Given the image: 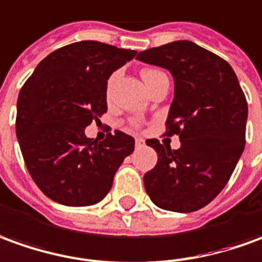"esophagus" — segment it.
Masks as SVG:
<instances>
[{
    "mask_svg": "<svg viewBox=\"0 0 262 262\" xmlns=\"http://www.w3.org/2000/svg\"><path fill=\"white\" fill-rule=\"evenodd\" d=\"M144 144H145V141H144L142 138H135V147H137V148H142Z\"/></svg>",
    "mask_w": 262,
    "mask_h": 262,
    "instance_id": "1",
    "label": "esophagus"
}]
</instances>
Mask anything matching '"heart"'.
Returning <instances> with one entry per match:
<instances>
[{
    "mask_svg": "<svg viewBox=\"0 0 262 262\" xmlns=\"http://www.w3.org/2000/svg\"><path fill=\"white\" fill-rule=\"evenodd\" d=\"M158 74H161V71H158V70H144L141 73V77L142 79H144V82H145V85L148 86L149 84L152 82V79H154ZM115 75H117V74H114L113 77H111V81H113Z\"/></svg>",
    "mask_w": 262,
    "mask_h": 262,
    "instance_id": "b5f03b06",
    "label": "heart"
}]
</instances>
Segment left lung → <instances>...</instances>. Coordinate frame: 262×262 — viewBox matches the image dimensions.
Listing matches in <instances>:
<instances>
[{"label": "left lung", "mask_w": 262, "mask_h": 262, "mask_svg": "<svg viewBox=\"0 0 262 262\" xmlns=\"http://www.w3.org/2000/svg\"><path fill=\"white\" fill-rule=\"evenodd\" d=\"M137 59L172 75L165 134L181 141L171 149L147 140L158 161L144 176L145 191L162 210H200L223 191L244 151L248 105L237 75L225 59L187 39L145 50Z\"/></svg>", "instance_id": "obj_1"}]
</instances>
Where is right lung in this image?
<instances>
[{
	"label": "right lung",
	"mask_w": 262,
	"mask_h": 262,
	"mask_svg": "<svg viewBox=\"0 0 262 262\" xmlns=\"http://www.w3.org/2000/svg\"><path fill=\"white\" fill-rule=\"evenodd\" d=\"M137 51L98 41L66 45L45 57L21 88L15 131L25 165L38 188L55 203H100L117 169L134 151V138L115 131L104 141L85 129L107 113L110 75Z\"/></svg>",
	"instance_id": "1"
}]
</instances>
